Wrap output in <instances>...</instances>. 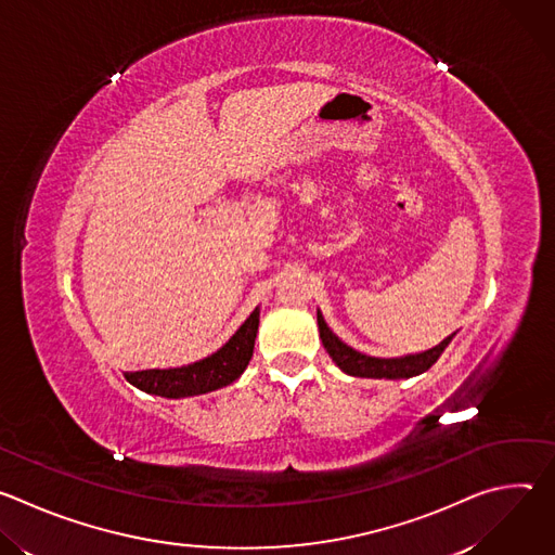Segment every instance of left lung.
Here are the masks:
<instances>
[{"mask_svg":"<svg viewBox=\"0 0 555 555\" xmlns=\"http://www.w3.org/2000/svg\"><path fill=\"white\" fill-rule=\"evenodd\" d=\"M315 319H319V332H321L323 347L327 349L332 360L340 366V371H345L347 375H353V377H375V379L415 377V375L428 371L439 360V356L450 345V340L454 338V334H450L433 349H426L420 353H406V356H398V358H375V356H366V353L349 347L347 343H343L325 323L321 309L315 311Z\"/></svg>","mask_w":555,"mask_h":555,"instance_id":"left-lung-1","label":"left lung"}]
</instances>
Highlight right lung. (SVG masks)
Masks as SVG:
<instances>
[{"mask_svg": "<svg viewBox=\"0 0 555 555\" xmlns=\"http://www.w3.org/2000/svg\"><path fill=\"white\" fill-rule=\"evenodd\" d=\"M259 313L261 309L255 307L246 323L228 338V343L202 360L169 369L131 371L125 373V377L135 388L149 395H160V398L169 400L193 398V395H204L223 388L234 379H240L246 366L250 364L255 338L259 332Z\"/></svg>", "mask_w": 555, "mask_h": 555, "instance_id": "obj_1", "label": "right lung"}]
</instances>
